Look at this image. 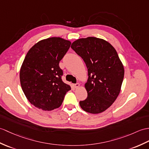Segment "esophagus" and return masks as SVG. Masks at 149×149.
<instances>
[{
	"mask_svg": "<svg viewBox=\"0 0 149 149\" xmlns=\"http://www.w3.org/2000/svg\"><path fill=\"white\" fill-rule=\"evenodd\" d=\"M79 86H80V84H79V83H76V84H73V86L75 88H77L79 87Z\"/></svg>",
	"mask_w": 149,
	"mask_h": 149,
	"instance_id": "obj_1",
	"label": "esophagus"
}]
</instances>
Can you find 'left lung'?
Here are the masks:
<instances>
[{
    "label": "left lung",
    "instance_id": "1",
    "mask_svg": "<svg viewBox=\"0 0 149 149\" xmlns=\"http://www.w3.org/2000/svg\"><path fill=\"white\" fill-rule=\"evenodd\" d=\"M71 47L83 59L88 72V97L79 105L91 113L104 112L118 96L124 79V67L117 51L107 41L93 37L77 39Z\"/></svg>",
    "mask_w": 149,
    "mask_h": 149
}]
</instances>
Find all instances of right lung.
Listing matches in <instances>:
<instances>
[{
  "label": "right lung",
  "mask_w": 149,
  "mask_h": 149,
  "mask_svg": "<svg viewBox=\"0 0 149 149\" xmlns=\"http://www.w3.org/2000/svg\"><path fill=\"white\" fill-rule=\"evenodd\" d=\"M70 41L51 37L38 42L28 52L20 69L22 90L31 104L43 110L60 107L70 86L61 79L59 63Z\"/></svg>",
  "instance_id": "right-lung-1"
}]
</instances>
